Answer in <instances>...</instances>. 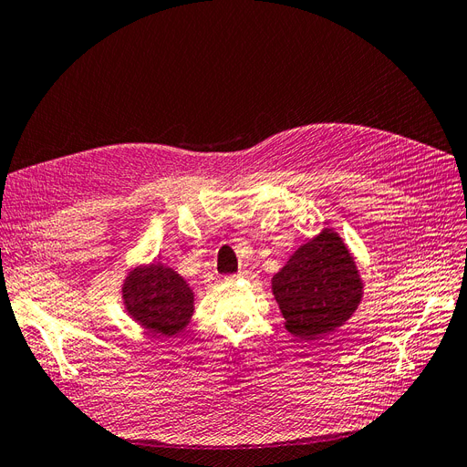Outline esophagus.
I'll return each instance as SVG.
<instances>
[{
  "mask_svg": "<svg viewBox=\"0 0 467 467\" xmlns=\"http://www.w3.org/2000/svg\"><path fill=\"white\" fill-rule=\"evenodd\" d=\"M249 275H251L249 271H239V273H237V275H234V276H249Z\"/></svg>",
  "mask_w": 467,
  "mask_h": 467,
  "instance_id": "obj_1",
  "label": "esophagus"
}]
</instances>
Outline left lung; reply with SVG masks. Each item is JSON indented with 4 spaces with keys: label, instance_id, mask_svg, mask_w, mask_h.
Listing matches in <instances>:
<instances>
[{
    "label": "left lung",
    "instance_id": "left-lung-1",
    "mask_svg": "<svg viewBox=\"0 0 467 467\" xmlns=\"http://www.w3.org/2000/svg\"><path fill=\"white\" fill-rule=\"evenodd\" d=\"M273 294L296 337L335 331L355 312L362 282L341 237L325 230L294 253L273 278Z\"/></svg>",
    "mask_w": 467,
    "mask_h": 467
}]
</instances>
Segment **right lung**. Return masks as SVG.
Masks as SVG:
<instances>
[{
    "instance_id": "obj_1",
    "label": "right lung",
    "mask_w": 467,
    "mask_h": 467,
    "mask_svg": "<svg viewBox=\"0 0 467 467\" xmlns=\"http://www.w3.org/2000/svg\"><path fill=\"white\" fill-rule=\"evenodd\" d=\"M124 306L146 329L175 335L192 316V292L173 268H138L124 282Z\"/></svg>"
}]
</instances>
